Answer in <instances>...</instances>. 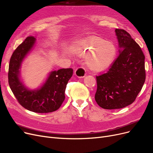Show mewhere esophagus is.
I'll return each mask as SVG.
<instances>
[{"label": "esophagus", "instance_id": "1", "mask_svg": "<svg viewBox=\"0 0 153 153\" xmlns=\"http://www.w3.org/2000/svg\"><path fill=\"white\" fill-rule=\"evenodd\" d=\"M75 75L78 78H84L86 75V70L83 67H78L75 71Z\"/></svg>", "mask_w": 153, "mask_h": 153}]
</instances>
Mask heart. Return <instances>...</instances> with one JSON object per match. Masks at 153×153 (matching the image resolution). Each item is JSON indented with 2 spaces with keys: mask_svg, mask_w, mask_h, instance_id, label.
Returning a JSON list of instances; mask_svg holds the SVG:
<instances>
[{
  "mask_svg": "<svg viewBox=\"0 0 153 153\" xmlns=\"http://www.w3.org/2000/svg\"><path fill=\"white\" fill-rule=\"evenodd\" d=\"M70 51L79 56L86 57L87 67L93 71L100 72L110 67L117 55L114 43L97 35H90L76 41Z\"/></svg>",
  "mask_w": 153,
  "mask_h": 153,
  "instance_id": "b5f03b06",
  "label": "heart"
}]
</instances>
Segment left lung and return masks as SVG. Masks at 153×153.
<instances>
[{
    "label": "left lung",
    "instance_id": "8db88e82",
    "mask_svg": "<svg viewBox=\"0 0 153 153\" xmlns=\"http://www.w3.org/2000/svg\"><path fill=\"white\" fill-rule=\"evenodd\" d=\"M119 56L105 74L97 76L95 101L106 110L120 109L134 102L144 83L145 56L125 30L116 29Z\"/></svg>",
    "mask_w": 153,
    "mask_h": 153
}]
</instances>
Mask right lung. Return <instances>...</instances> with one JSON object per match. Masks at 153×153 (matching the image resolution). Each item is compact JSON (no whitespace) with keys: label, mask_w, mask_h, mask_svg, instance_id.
<instances>
[{"label":"right lung","mask_w":153,"mask_h":153,"mask_svg":"<svg viewBox=\"0 0 153 153\" xmlns=\"http://www.w3.org/2000/svg\"><path fill=\"white\" fill-rule=\"evenodd\" d=\"M35 43V38L28 37L13 52L9 67V86L19 103L27 110L39 113L53 112L57 110L63 102L65 89L72 76L73 70L62 68L50 71L39 88H28L22 80L20 69Z\"/></svg>","instance_id":"obj_1"}]
</instances>
